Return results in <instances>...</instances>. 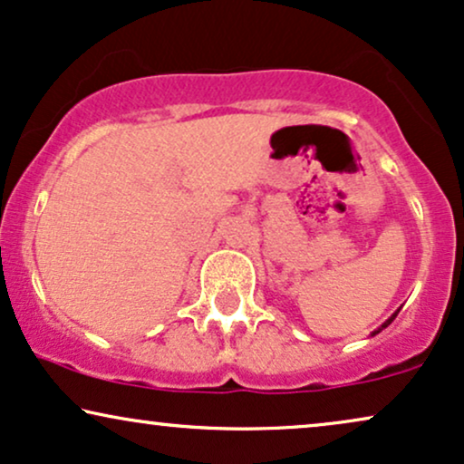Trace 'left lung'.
Masks as SVG:
<instances>
[{"instance_id": "8db88e82", "label": "left lung", "mask_w": 464, "mask_h": 464, "mask_svg": "<svg viewBox=\"0 0 464 464\" xmlns=\"http://www.w3.org/2000/svg\"><path fill=\"white\" fill-rule=\"evenodd\" d=\"M396 314H398V310H396V313H394V314H392V316H390V319H388V321H385V324H383V325H381V327H377V330H374V332L371 334V336H377V334H379L381 330H385V327H388V325L392 324V321H394V319H396Z\"/></svg>"}]
</instances>
